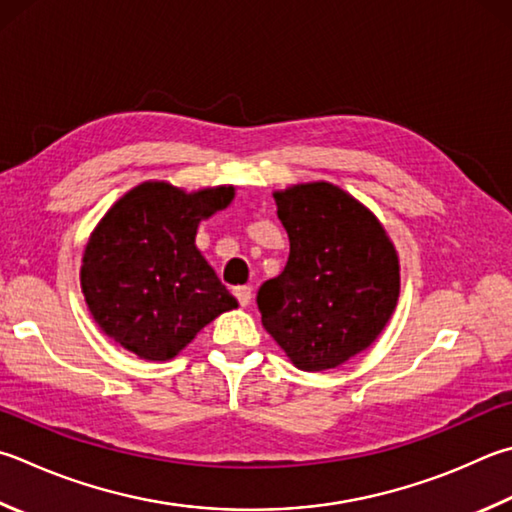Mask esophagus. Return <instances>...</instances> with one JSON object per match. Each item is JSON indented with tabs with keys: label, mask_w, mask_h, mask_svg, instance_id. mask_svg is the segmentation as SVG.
<instances>
[{
	"label": "esophagus",
	"mask_w": 512,
	"mask_h": 512,
	"mask_svg": "<svg viewBox=\"0 0 512 512\" xmlns=\"http://www.w3.org/2000/svg\"><path fill=\"white\" fill-rule=\"evenodd\" d=\"M235 297H237V302L241 304V306H248L250 304V297H253V288L250 286H235Z\"/></svg>",
	"instance_id": "obj_1"
}]
</instances>
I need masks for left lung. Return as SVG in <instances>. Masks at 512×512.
I'll use <instances>...</instances> for the list:
<instances>
[{"instance_id": "obj_1", "label": "left lung", "mask_w": 512, "mask_h": 512, "mask_svg": "<svg viewBox=\"0 0 512 512\" xmlns=\"http://www.w3.org/2000/svg\"><path fill=\"white\" fill-rule=\"evenodd\" d=\"M288 235L284 271L257 291L264 329L304 371L365 351L392 318L398 257L371 212L331 183L275 192Z\"/></svg>"}]
</instances>
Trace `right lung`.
Masks as SVG:
<instances>
[{
    "label": "right lung",
    "mask_w": 512,
    "mask_h": 512,
    "mask_svg": "<svg viewBox=\"0 0 512 512\" xmlns=\"http://www.w3.org/2000/svg\"><path fill=\"white\" fill-rule=\"evenodd\" d=\"M235 188L185 194L167 183L127 192L82 257V293L98 327L145 360H170L219 313L237 306L194 246L201 219Z\"/></svg>",
    "instance_id": "add662e5"
}]
</instances>
